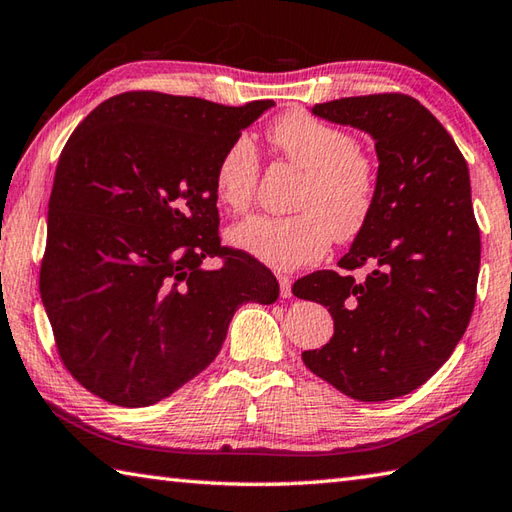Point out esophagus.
<instances>
[{
	"label": "esophagus",
	"instance_id": "1",
	"mask_svg": "<svg viewBox=\"0 0 512 512\" xmlns=\"http://www.w3.org/2000/svg\"><path fill=\"white\" fill-rule=\"evenodd\" d=\"M277 282H280V295L282 297H291L293 295V291H291V277L277 275Z\"/></svg>",
	"mask_w": 512,
	"mask_h": 512
}]
</instances>
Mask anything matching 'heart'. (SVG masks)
Here are the masks:
<instances>
[{"label": "heart", "instance_id": "b5f03b06", "mask_svg": "<svg viewBox=\"0 0 512 512\" xmlns=\"http://www.w3.org/2000/svg\"><path fill=\"white\" fill-rule=\"evenodd\" d=\"M268 141L286 163L304 172L286 217L253 215L232 226V246L280 271L306 266L327 253L333 237L356 239L367 228L378 199V167L358 150L351 132L293 109L273 120ZM221 206L244 212L255 199L259 156L248 138H235L215 165Z\"/></svg>", "mask_w": 512, "mask_h": 512}]
</instances>
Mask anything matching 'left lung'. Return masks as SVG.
Segmentation results:
<instances>
[{
  "label": "left lung",
  "instance_id": "1",
  "mask_svg": "<svg viewBox=\"0 0 512 512\" xmlns=\"http://www.w3.org/2000/svg\"><path fill=\"white\" fill-rule=\"evenodd\" d=\"M313 114L371 134L380 165L374 215L338 262L342 271L371 264L365 282L315 271L293 284L333 318V338L302 360L356 401H389L452 356L475 309L481 239L468 163L412 96L340 98Z\"/></svg>",
  "mask_w": 512,
  "mask_h": 512
}]
</instances>
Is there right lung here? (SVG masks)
<instances>
[{
    "label": "right lung",
    "instance_id": "right-lung-1",
    "mask_svg": "<svg viewBox=\"0 0 512 512\" xmlns=\"http://www.w3.org/2000/svg\"><path fill=\"white\" fill-rule=\"evenodd\" d=\"M268 107L125 91L69 136L40 295L64 367L102 401H163L217 358L241 304L280 295L262 262L221 246L212 179L221 152Z\"/></svg>",
    "mask_w": 512,
    "mask_h": 512
}]
</instances>
